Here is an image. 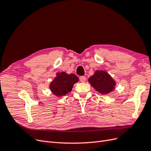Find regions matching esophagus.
I'll use <instances>...</instances> for the list:
<instances>
[{"label":"esophagus","instance_id":"obj_1","mask_svg":"<svg viewBox=\"0 0 151 151\" xmlns=\"http://www.w3.org/2000/svg\"><path fill=\"white\" fill-rule=\"evenodd\" d=\"M79 80L81 83H84L86 80V77L85 76H81V77H80Z\"/></svg>","mask_w":151,"mask_h":151}]
</instances>
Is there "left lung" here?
Listing matches in <instances>:
<instances>
[{
	"label": "left lung",
	"mask_w": 151,
	"mask_h": 151,
	"mask_svg": "<svg viewBox=\"0 0 151 151\" xmlns=\"http://www.w3.org/2000/svg\"><path fill=\"white\" fill-rule=\"evenodd\" d=\"M89 83L99 93L108 94L115 89V81L106 72L103 70L96 71L94 74L90 77Z\"/></svg>",
	"instance_id": "1"
}]
</instances>
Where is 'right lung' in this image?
<instances>
[{
	"instance_id": "obj_1",
	"label": "right lung",
	"mask_w": 151,
	"mask_h": 151,
	"mask_svg": "<svg viewBox=\"0 0 151 151\" xmlns=\"http://www.w3.org/2000/svg\"><path fill=\"white\" fill-rule=\"evenodd\" d=\"M78 81L79 78L74 74H67L65 72L57 73V77L50 84V88L57 96H63L70 92L73 86Z\"/></svg>"
}]
</instances>
